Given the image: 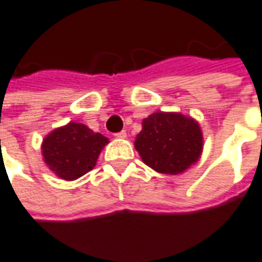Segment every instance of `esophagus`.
I'll return each instance as SVG.
<instances>
[{"label": "esophagus", "mask_w": 262, "mask_h": 262, "mask_svg": "<svg viewBox=\"0 0 262 262\" xmlns=\"http://www.w3.org/2000/svg\"><path fill=\"white\" fill-rule=\"evenodd\" d=\"M115 137H118V139H126V132L122 130L119 132V133H115Z\"/></svg>", "instance_id": "esophagus-1"}]
</instances>
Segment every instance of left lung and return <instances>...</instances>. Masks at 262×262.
<instances>
[{
  "mask_svg": "<svg viewBox=\"0 0 262 262\" xmlns=\"http://www.w3.org/2000/svg\"><path fill=\"white\" fill-rule=\"evenodd\" d=\"M204 139L195 119L156 112L143 119L135 147L144 164L162 174H180L199 162Z\"/></svg>",
  "mask_w": 262,
  "mask_h": 262,
  "instance_id": "8db88e82",
  "label": "left lung"
}]
</instances>
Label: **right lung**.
I'll list each match as a JSON object with an SVG mask.
<instances>
[{"instance_id": "1", "label": "right lung", "mask_w": 262, "mask_h": 262, "mask_svg": "<svg viewBox=\"0 0 262 262\" xmlns=\"http://www.w3.org/2000/svg\"><path fill=\"white\" fill-rule=\"evenodd\" d=\"M109 139L83 123L69 122L43 137V162L62 180L72 182L96 166L98 157Z\"/></svg>"}]
</instances>
